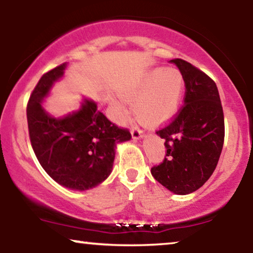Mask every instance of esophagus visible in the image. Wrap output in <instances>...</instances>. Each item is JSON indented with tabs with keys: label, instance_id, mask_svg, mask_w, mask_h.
<instances>
[{
	"label": "esophagus",
	"instance_id": "esophagus-1",
	"mask_svg": "<svg viewBox=\"0 0 253 253\" xmlns=\"http://www.w3.org/2000/svg\"><path fill=\"white\" fill-rule=\"evenodd\" d=\"M130 133H132V138L135 139V140H140V139H143L145 136L143 130L138 128V127H133L132 130H130Z\"/></svg>",
	"mask_w": 253,
	"mask_h": 253
}]
</instances>
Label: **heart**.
I'll return each instance as SVG.
<instances>
[{"instance_id":"1","label":"heart","mask_w":253,"mask_h":253,"mask_svg":"<svg viewBox=\"0 0 253 253\" xmlns=\"http://www.w3.org/2000/svg\"><path fill=\"white\" fill-rule=\"evenodd\" d=\"M184 91V78L176 69L156 68L147 72L135 85L125 91L127 102L133 104L136 120L149 126L168 123L176 115ZM115 119L126 123L127 112L123 101L114 100Z\"/></svg>"}]
</instances>
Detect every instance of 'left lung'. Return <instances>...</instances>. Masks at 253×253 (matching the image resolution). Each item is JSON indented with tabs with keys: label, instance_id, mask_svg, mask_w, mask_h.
Wrapping results in <instances>:
<instances>
[{
	"label": "left lung",
	"instance_id": "1",
	"mask_svg": "<svg viewBox=\"0 0 253 253\" xmlns=\"http://www.w3.org/2000/svg\"><path fill=\"white\" fill-rule=\"evenodd\" d=\"M185 84L184 106L157 135L165 139L167 156L151 173L177 195L201 188L215 170L223 146L225 121L216 84L190 63L172 59Z\"/></svg>",
	"mask_w": 253,
	"mask_h": 253
}]
</instances>
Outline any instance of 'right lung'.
I'll return each mask as SVG.
<instances>
[{"label": "right lung", "mask_w": 253, "mask_h": 253, "mask_svg": "<svg viewBox=\"0 0 253 253\" xmlns=\"http://www.w3.org/2000/svg\"><path fill=\"white\" fill-rule=\"evenodd\" d=\"M64 63L40 78L27 106L31 144L38 161L58 184L84 191L108 178L118 144L132 135L119 128L97 109V103L84 97L81 107L56 118L42 107L54 83L64 76Z\"/></svg>", "instance_id": "1"}]
</instances>
